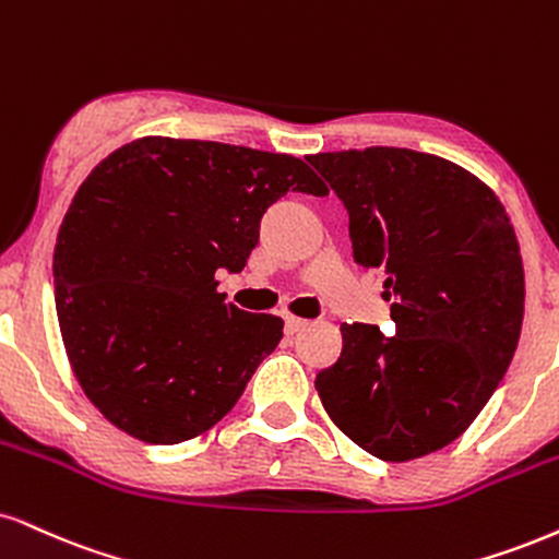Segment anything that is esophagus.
Wrapping results in <instances>:
<instances>
[{
  "instance_id": "1",
  "label": "esophagus",
  "mask_w": 559,
  "mask_h": 559,
  "mask_svg": "<svg viewBox=\"0 0 559 559\" xmlns=\"http://www.w3.org/2000/svg\"><path fill=\"white\" fill-rule=\"evenodd\" d=\"M284 322H286V333H288V335H294V333L305 331V328L309 325L307 320H301V318H294V314H286Z\"/></svg>"
}]
</instances>
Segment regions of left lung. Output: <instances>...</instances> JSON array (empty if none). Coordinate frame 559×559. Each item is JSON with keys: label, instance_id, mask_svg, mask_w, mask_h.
Returning a JSON list of instances; mask_svg holds the SVG:
<instances>
[{"label": "left lung", "instance_id": "left-lung-1", "mask_svg": "<svg viewBox=\"0 0 559 559\" xmlns=\"http://www.w3.org/2000/svg\"><path fill=\"white\" fill-rule=\"evenodd\" d=\"M348 211L361 267L385 273L395 335L341 325L344 352L314 380L341 432L380 461L450 445L513 359L523 262L500 200L474 174L408 147L309 156Z\"/></svg>", "mask_w": 559, "mask_h": 559}]
</instances>
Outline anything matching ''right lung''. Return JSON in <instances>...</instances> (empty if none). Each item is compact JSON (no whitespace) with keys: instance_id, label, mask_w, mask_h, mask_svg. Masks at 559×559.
Segmentation results:
<instances>
[{"instance_id":"add662e5","label":"right lung","mask_w":559,"mask_h":559,"mask_svg":"<svg viewBox=\"0 0 559 559\" xmlns=\"http://www.w3.org/2000/svg\"><path fill=\"white\" fill-rule=\"evenodd\" d=\"M286 192L328 194L301 158L211 140L143 138L72 198L53 299L72 372L114 427L177 445L231 412L284 320L215 292L239 273Z\"/></svg>"}]
</instances>
